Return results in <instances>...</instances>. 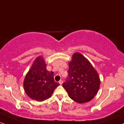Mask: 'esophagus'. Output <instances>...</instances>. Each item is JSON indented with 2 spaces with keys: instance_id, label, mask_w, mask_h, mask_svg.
Segmentation results:
<instances>
[{
  "instance_id": "obj_1",
  "label": "esophagus",
  "mask_w": 124,
  "mask_h": 124,
  "mask_svg": "<svg viewBox=\"0 0 124 124\" xmlns=\"http://www.w3.org/2000/svg\"><path fill=\"white\" fill-rule=\"evenodd\" d=\"M59 84H60V85H62V84H63V81L60 80L59 81Z\"/></svg>"
}]
</instances>
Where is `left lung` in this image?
I'll use <instances>...</instances> for the list:
<instances>
[{
    "instance_id": "obj_1",
    "label": "left lung",
    "mask_w": 124,
    "mask_h": 124,
    "mask_svg": "<svg viewBox=\"0 0 124 124\" xmlns=\"http://www.w3.org/2000/svg\"><path fill=\"white\" fill-rule=\"evenodd\" d=\"M69 65L68 79L62 85L69 96L79 104L93 100L101 82L97 71L88 59L79 53H74Z\"/></svg>"
}]
</instances>
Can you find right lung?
<instances>
[{
	"label": "right lung",
	"instance_id": "1",
	"mask_svg": "<svg viewBox=\"0 0 124 124\" xmlns=\"http://www.w3.org/2000/svg\"><path fill=\"white\" fill-rule=\"evenodd\" d=\"M59 85V83L54 81V73L46 69V63L42 56H39L34 61L23 81L27 95L39 102L51 97Z\"/></svg>",
	"mask_w": 124,
	"mask_h": 124
}]
</instances>
